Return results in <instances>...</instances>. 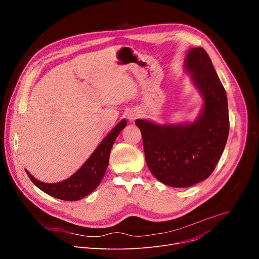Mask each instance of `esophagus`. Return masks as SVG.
Returning a JSON list of instances; mask_svg holds the SVG:
<instances>
[{
	"mask_svg": "<svg viewBox=\"0 0 259 259\" xmlns=\"http://www.w3.org/2000/svg\"><path fill=\"white\" fill-rule=\"evenodd\" d=\"M138 117H139V113L137 112V110H131V112H129V114H128V119L130 121H134Z\"/></svg>",
	"mask_w": 259,
	"mask_h": 259,
	"instance_id": "esophagus-1",
	"label": "esophagus"
}]
</instances>
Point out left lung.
Returning <instances> with one entry per match:
<instances>
[{
    "label": "left lung",
    "mask_w": 259,
    "mask_h": 259,
    "mask_svg": "<svg viewBox=\"0 0 259 259\" xmlns=\"http://www.w3.org/2000/svg\"><path fill=\"white\" fill-rule=\"evenodd\" d=\"M204 106L193 123L156 124L138 119L145 161L153 175L172 188H188L208 178L228 140V98L211 59L203 48H192L184 60Z\"/></svg>",
    "instance_id": "obj_1"
}]
</instances>
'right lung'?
Here are the masks:
<instances>
[{
  "label": "right lung",
  "instance_id": "obj_1",
  "mask_svg": "<svg viewBox=\"0 0 259 259\" xmlns=\"http://www.w3.org/2000/svg\"><path fill=\"white\" fill-rule=\"evenodd\" d=\"M127 121L122 120L110 131L85 164L69 178L57 183H45L34 178L25 170L35 187L54 198L63 201H78L91 194L98 186L106 171L112 146L119 133L126 127Z\"/></svg>",
  "mask_w": 259,
  "mask_h": 259
}]
</instances>
